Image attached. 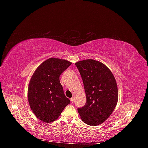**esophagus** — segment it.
Segmentation results:
<instances>
[{
    "label": "esophagus",
    "mask_w": 148,
    "mask_h": 148,
    "mask_svg": "<svg viewBox=\"0 0 148 148\" xmlns=\"http://www.w3.org/2000/svg\"><path fill=\"white\" fill-rule=\"evenodd\" d=\"M71 103H74V97H72L71 99Z\"/></svg>",
    "instance_id": "obj_1"
}]
</instances>
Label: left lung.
<instances>
[{
  "instance_id": "left-lung-1",
  "label": "left lung",
  "mask_w": 148,
  "mask_h": 148,
  "mask_svg": "<svg viewBox=\"0 0 148 148\" xmlns=\"http://www.w3.org/2000/svg\"><path fill=\"white\" fill-rule=\"evenodd\" d=\"M83 81L86 102L77 111L82 121L90 126L104 122L114 111L118 99L117 83L109 69L92 59L76 62Z\"/></svg>"
}]
</instances>
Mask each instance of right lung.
Here are the masks:
<instances>
[{"instance_id": "add662e5", "label": "right lung", "mask_w": 148, "mask_h": 148, "mask_svg": "<svg viewBox=\"0 0 148 148\" xmlns=\"http://www.w3.org/2000/svg\"><path fill=\"white\" fill-rule=\"evenodd\" d=\"M72 63L50 58L34 72L28 87V100L34 114L45 123L55 121L70 103L60 82V76Z\"/></svg>"}]
</instances>
